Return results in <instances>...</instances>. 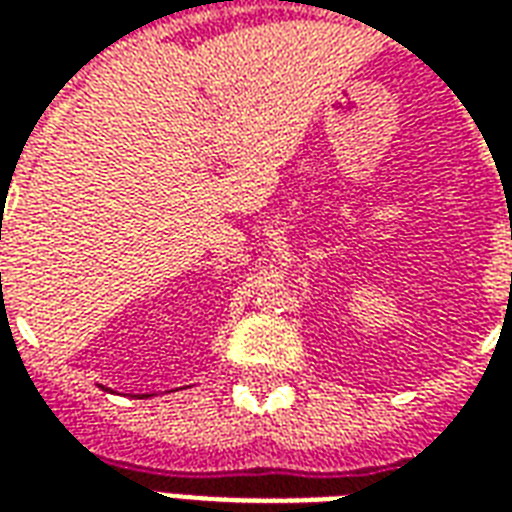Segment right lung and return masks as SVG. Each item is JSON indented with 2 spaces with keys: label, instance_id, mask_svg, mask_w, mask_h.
Listing matches in <instances>:
<instances>
[{
  "label": "right lung",
  "instance_id": "add662e5",
  "mask_svg": "<svg viewBox=\"0 0 512 512\" xmlns=\"http://www.w3.org/2000/svg\"><path fill=\"white\" fill-rule=\"evenodd\" d=\"M145 397H150V395H145Z\"/></svg>",
  "mask_w": 512,
  "mask_h": 512
}]
</instances>
